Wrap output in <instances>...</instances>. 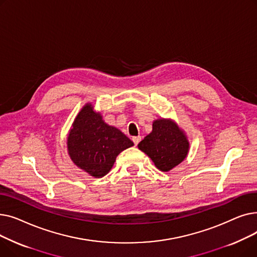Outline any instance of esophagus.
I'll list each match as a JSON object with an SVG mask.
<instances>
[{
    "label": "esophagus",
    "mask_w": 257,
    "mask_h": 257,
    "mask_svg": "<svg viewBox=\"0 0 257 257\" xmlns=\"http://www.w3.org/2000/svg\"><path fill=\"white\" fill-rule=\"evenodd\" d=\"M141 140H142L141 137H133V138H132V141H133V143H134V145H136V146L139 145V143L141 142Z\"/></svg>",
    "instance_id": "34e87169"
}]
</instances>
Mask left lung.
<instances>
[{"instance_id": "obj_1", "label": "left lung", "mask_w": 257, "mask_h": 257, "mask_svg": "<svg viewBox=\"0 0 257 257\" xmlns=\"http://www.w3.org/2000/svg\"><path fill=\"white\" fill-rule=\"evenodd\" d=\"M138 147L152 159L158 170L168 172L184 160L190 143L174 120L158 118L153 121L152 132Z\"/></svg>"}]
</instances>
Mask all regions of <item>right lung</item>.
Here are the masks:
<instances>
[{"instance_id": "right-lung-1", "label": "right lung", "mask_w": 257, "mask_h": 257, "mask_svg": "<svg viewBox=\"0 0 257 257\" xmlns=\"http://www.w3.org/2000/svg\"><path fill=\"white\" fill-rule=\"evenodd\" d=\"M132 146L123 132L105 123L90 103L80 110L67 137V151L73 163L96 178L105 176L116 156Z\"/></svg>"}]
</instances>
